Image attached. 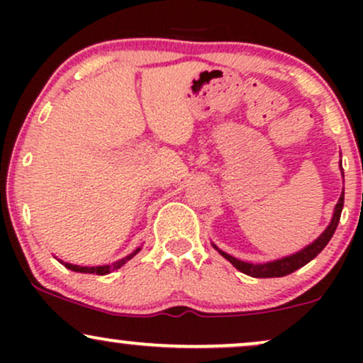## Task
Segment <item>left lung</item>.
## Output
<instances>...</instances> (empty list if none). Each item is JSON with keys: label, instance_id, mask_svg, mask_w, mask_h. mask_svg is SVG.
Listing matches in <instances>:
<instances>
[{"label": "left lung", "instance_id": "left-lung-1", "mask_svg": "<svg viewBox=\"0 0 363 363\" xmlns=\"http://www.w3.org/2000/svg\"><path fill=\"white\" fill-rule=\"evenodd\" d=\"M343 203H345V193H341L338 203H336V208H335V215H333V220L331 223H329V227L324 230V234L319 237L315 242H312L309 247H306L303 251L294 254V256H289V257H283V259H278V261H273V262H266V264H251V262H244V261H239L235 259V257L228 256L227 252L220 251L218 252L222 254L227 261H230L232 264L235 266L239 272H242L245 274H249V277H254V278H277V277H286V274L294 273L295 269L302 268V266H306L307 262L314 259L318 254L323 251L324 247H326V244L331 240L333 234H335L336 227H338L340 223V216H341V210H343Z\"/></svg>", "mask_w": 363, "mask_h": 363}]
</instances>
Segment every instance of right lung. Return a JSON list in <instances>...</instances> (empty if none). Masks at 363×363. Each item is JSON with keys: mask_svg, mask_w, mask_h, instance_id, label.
Here are the masks:
<instances>
[{"mask_svg": "<svg viewBox=\"0 0 363 363\" xmlns=\"http://www.w3.org/2000/svg\"><path fill=\"white\" fill-rule=\"evenodd\" d=\"M140 249H136L135 252H131L129 256L124 257V259H119L116 262H112V264H106V266H95V268H86V266H77V264H69V262H65V266L68 269H73V272H80V273H94V274H107L111 272H114V269H119L121 266L124 264V262L131 259L133 256H135L136 252H138Z\"/></svg>", "mask_w": 363, "mask_h": 363, "instance_id": "add662e5", "label": "right lung"}]
</instances>
